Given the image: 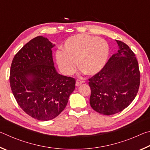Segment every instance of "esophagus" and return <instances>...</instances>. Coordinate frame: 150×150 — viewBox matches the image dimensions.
<instances>
[{
	"instance_id": "1",
	"label": "esophagus",
	"mask_w": 150,
	"mask_h": 150,
	"mask_svg": "<svg viewBox=\"0 0 150 150\" xmlns=\"http://www.w3.org/2000/svg\"><path fill=\"white\" fill-rule=\"evenodd\" d=\"M83 82H84V81H81V80H79V79H77V81H76L75 85H76V86H79L80 85L82 84V83H83Z\"/></svg>"
}]
</instances>
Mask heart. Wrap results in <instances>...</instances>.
<instances>
[{"label": "heart", "instance_id": "obj_1", "mask_svg": "<svg viewBox=\"0 0 150 150\" xmlns=\"http://www.w3.org/2000/svg\"><path fill=\"white\" fill-rule=\"evenodd\" d=\"M110 55V47L105 40L88 34H77L65 42L62 52L56 54V61L65 75L74 73L78 67L85 73L94 75L106 65Z\"/></svg>", "mask_w": 150, "mask_h": 150}]
</instances>
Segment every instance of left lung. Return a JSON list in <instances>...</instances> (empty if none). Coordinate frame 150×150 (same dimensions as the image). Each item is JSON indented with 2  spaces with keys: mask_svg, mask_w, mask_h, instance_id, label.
<instances>
[{
  "mask_svg": "<svg viewBox=\"0 0 150 150\" xmlns=\"http://www.w3.org/2000/svg\"><path fill=\"white\" fill-rule=\"evenodd\" d=\"M117 53L110 57L105 67L88 81L90 105L104 115L122 111L135 98L140 84V72L134 53L125 43L116 40Z\"/></svg>",
  "mask_w": 150,
  "mask_h": 150,
  "instance_id": "1",
  "label": "left lung"
}]
</instances>
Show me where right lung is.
Here are the masks:
<instances>
[{
  "label": "right lung",
  "instance_id": "add662e5",
  "mask_svg": "<svg viewBox=\"0 0 150 150\" xmlns=\"http://www.w3.org/2000/svg\"><path fill=\"white\" fill-rule=\"evenodd\" d=\"M49 40L37 36L14 55L10 71V84L17 103L27 115L47 121L64 110L75 79L57 73Z\"/></svg>",
  "mask_w": 150,
  "mask_h": 150
}]
</instances>
